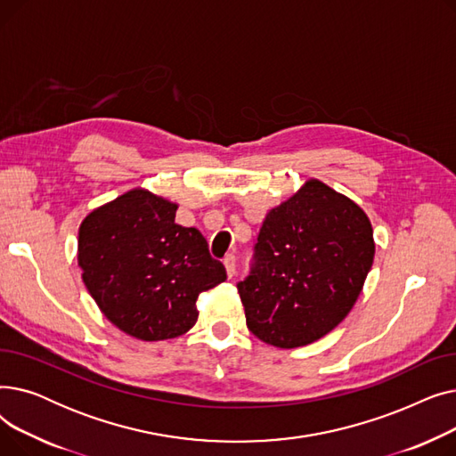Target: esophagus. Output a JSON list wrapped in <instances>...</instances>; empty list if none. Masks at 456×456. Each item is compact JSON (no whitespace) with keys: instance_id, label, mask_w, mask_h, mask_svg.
Returning <instances> with one entry per match:
<instances>
[{"instance_id":"obj_1","label":"esophagus","mask_w":456,"mask_h":456,"mask_svg":"<svg viewBox=\"0 0 456 456\" xmlns=\"http://www.w3.org/2000/svg\"><path fill=\"white\" fill-rule=\"evenodd\" d=\"M224 266H225V270H227V275L232 277V275L236 273V256H234V255H227V256L224 258Z\"/></svg>"}]
</instances>
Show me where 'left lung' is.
I'll return each instance as SVG.
<instances>
[{
    "instance_id": "1",
    "label": "left lung",
    "mask_w": 456,
    "mask_h": 456,
    "mask_svg": "<svg viewBox=\"0 0 456 456\" xmlns=\"http://www.w3.org/2000/svg\"><path fill=\"white\" fill-rule=\"evenodd\" d=\"M373 255L364 210L323 183L308 181L268 212L249 275L236 284L248 329L282 349L320 340L361 296Z\"/></svg>"
}]
</instances>
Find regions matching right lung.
<instances>
[{
    "label": "right lung",
    "mask_w": 456,
    "mask_h": 456,
    "mask_svg": "<svg viewBox=\"0 0 456 456\" xmlns=\"http://www.w3.org/2000/svg\"><path fill=\"white\" fill-rule=\"evenodd\" d=\"M177 205L146 190L90 212L79 229L83 281L102 313L138 340L184 334L201 292L227 279L205 236L175 224Z\"/></svg>",
    "instance_id": "add662e5"
}]
</instances>
